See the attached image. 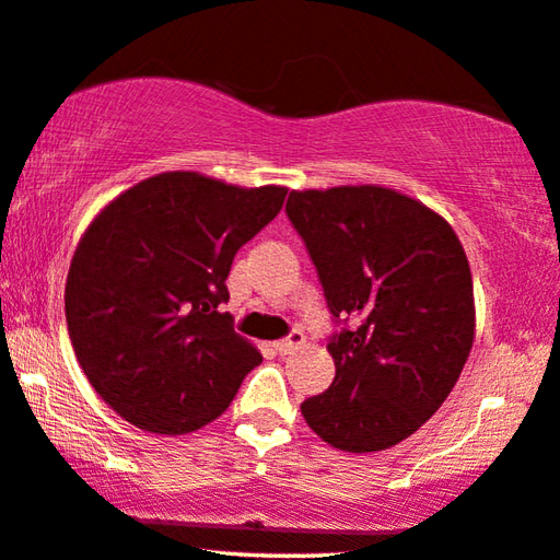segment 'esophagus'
I'll return each instance as SVG.
<instances>
[{
    "label": "esophagus",
    "mask_w": 560,
    "mask_h": 560,
    "mask_svg": "<svg viewBox=\"0 0 560 560\" xmlns=\"http://www.w3.org/2000/svg\"><path fill=\"white\" fill-rule=\"evenodd\" d=\"M304 331H299V329H294V331H291L289 334V337L287 339H281V341H277V345H273V347H277V352L279 354H291V352H294V349H299V347H302L304 345Z\"/></svg>",
    "instance_id": "esophagus-1"
}]
</instances>
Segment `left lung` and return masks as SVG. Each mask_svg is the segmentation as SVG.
<instances>
[{
  "mask_svg": "<svg viewBox=\"0 0 560 560\" xmlns=\"http://www.w3.org/2000/svg\"><path fill=\"white\" fill-rule=\"evenodd\" d=\"M287 213L319 271L329 312L327 392L302 402L308 428L345 453L395 447L440 410L475 339L472 273L453 226L385 186L291 190Z\"/></svg>",
  "mask_w": 560,
  "mask_h": 560,
  "instance_id": "left-lung-1",
  "label": "left lung"
}]
</instances>
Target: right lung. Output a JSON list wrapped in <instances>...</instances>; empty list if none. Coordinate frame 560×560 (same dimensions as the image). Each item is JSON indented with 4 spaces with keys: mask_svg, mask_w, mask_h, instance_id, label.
<instances>
[{
    "mask_svg": "<svg viewBox=\"0 0 560 560\" xmlns=\"http://www.w3.org/2000/svg\"><path fill=\"white\" fill-rule=\"evenodd\" d=\"M283 186L168 171L122 190L74 248L65 316L100 397L136 428L186 435L226 412L261 352L233 331V256L281 211Z\"/></svg>",
    "mask_w": 560,
    "mask_h": 560,
    "instance_id": "obj_1",
    "label": "right lung"
}]
</instances>
